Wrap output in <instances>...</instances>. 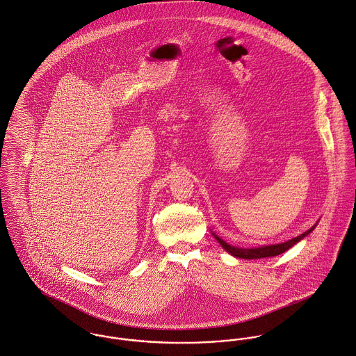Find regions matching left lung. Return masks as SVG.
<instances>
[{"instance_id": "8db88e82", "label": "left lung", "mask_w": 356, "mask_h": 356, "mask_svg": "<svg viewBox=\"0 0 356 356\" xmlns=\"http://www.w3.org/2000/svg\"><path fill=\"white\" fill-rule=\"evenodd\" d=\"M316 227V224L314 227H311L308 231H305L304 234L293 238V239H289L284 243H278V245H270V246H260V248H253V249H241V248H235V246H231L228 245L225 241H222L221 238H218L217 235H214V238L217 239V242L221 245V248L224 250H227L231 256L234 257H238V259H263V257H274V256H278L281 253H284L286 250H289L291 246H294L297 242H300L302 238H305L309 232L314 231V228Z\"/></svg>"}]
</instances>
